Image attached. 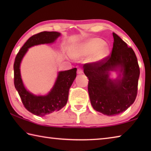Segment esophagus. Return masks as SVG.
<instances>
[{
    "mask_svg": "<svg viewBox=\"0 0 151 151\" xmlns=\"http://www.w3.org/2000/svg\"><path fill=\"white\" fill-rule=\"evenodd\" d=\"M83 70L82 68H78L77 69V74H78V75H80V74H83Z\"/></svg>",
    "mask_w": 151,
    "mask_h": 151,
    "instance_id": "1",
    "label": "esophagus"
}]
</instances>
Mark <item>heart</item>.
I'll list each match as a JSON object with an SVG mask.
<instances>
[{
  "mask_svg": "<svg viewBox=\"0 0 151 151\" xmlns=\"http://www.w3.org/2000/svg\"><path fill=\"white\" fill-rule=\"evenodd\" d=\"M105 42L99 38H92L85 42L78 45L70 50V55L73 58H80L94 52L89 58L91 63H98L108 57L109 48Z\"/></svg>",
  "mask_w": 151,
  "mask_h": 151,
  "instance_id": "obj_1",
  "label": "heart"
}]
</instances>
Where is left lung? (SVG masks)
<instances>
[{
	"mask_svg": "<svg viewBox=\"0 0 151 151\" xmlns=\"http://www.w3.org/2000/svg\"><path fill=\"white\" fill-rule=\"evenodd\" d=\"M111 54L98 63L84 65L88 78V91L95 111L107 116L124 112L136 99L140 68L136 55L115 33ZM119 70V77L111 79L109 72Z\"/></svg>",
	"mask_w": 151,
	"mask_h": 151,
	"instance_id": "left-lung-1",
	"label": "left lung"
}]
</instances>
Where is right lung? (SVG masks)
<instances>
[{
	"instance_id": "1",
	"label": "right lung",
	"mask_w": 151,
	"mask_h": 151,
	"mask_svg": "<svg viewBox=\"0 0 151 151\" xmlns=\"http://www.w3.org/2000/svg\"><path fill=\"white\" fill-rule=\"evenodd\" d=\"M60 32L44 31L30 37L17 55L14 63V84L22 104L28 111L37 116H44L58 111L66 105L68 92L76 76V68L60 71L53 87L47 95L37 96L25 88L20 75V65L28 49L35 45L54 42Z\"/></svg>"
}]
</instances>
